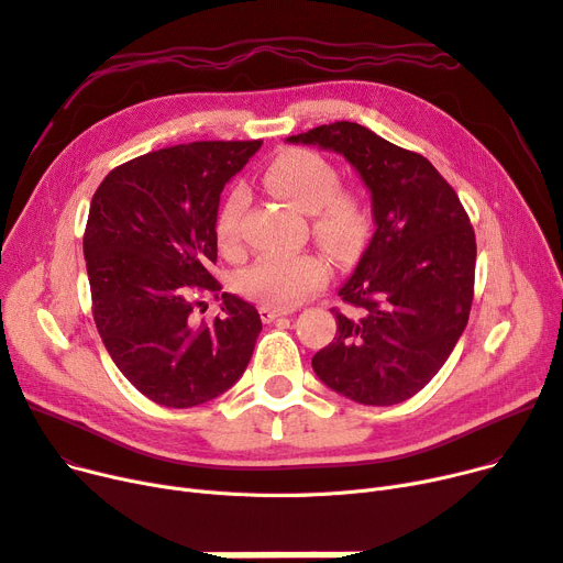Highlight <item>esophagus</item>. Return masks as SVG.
<instances>
[{
	"instance_id": "esophagus-1",
	"label": "esophagus",
	"mask_w": 563,
	"mask_h": 563,
	"mask_svg": "<svg viewBox=\"0 0 563 563\" xmlns=\"http://www.w3.org/2000/svg\"><path fill=\"white\" fill-rule=\"evenodd\" d=\"M291 310H287V308H274V306H260V314H262V322H274V320H278V317H283V314H289Z\"/></svg>"
}]
</instances>
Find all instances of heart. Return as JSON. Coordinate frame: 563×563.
<instances>
[{
	"label": "heart",
	"mask_w": 563,
	"mask_h": 563,
	"mask_svg": "<svg viewBox=\"0 0 563 563\" xmlns=\"http://www.w3.org/2000/svg\"><path fill=\"white\" fill-rule=\"evenodd\" d=\"M264 184L278 198L312 213V232L333 253H350L365 232V211L354 192L340 190L331 161L308 150H287L264 169ZM243 192L232 190L216 213L213 234L225 255L241 249ZM329 278L327 262L314 253L262 255L236 278L241 295L264 306L289 308L303 301Z\"/></svg>",
	"instance_id": "b5f03b06"
}]
</instances>
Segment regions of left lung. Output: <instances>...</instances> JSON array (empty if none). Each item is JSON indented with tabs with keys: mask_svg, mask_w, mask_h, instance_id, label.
Here are the masks:
<instances>
[{
	"mask_svg": "<svg viewBox=\"0 0 563 563\" xmlns=\"http://www.w3.org/2000/svg\"><path fill=\"white\" fill-rule=\"evenodd\" d=\"M345 156L373 200L375 232L354 274L338 289L352 312L312 356L335 394L388 407L439 373L470 320L476 236L455 190L421 154L354 121L287 137Z\"/></svg>",
	"mask_w": 563,
	"mask_h": 563,
	"instance_id": "left-lung-1",
	"label": "left lung"
}]
</instances>
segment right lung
<instances>
[{
    "label": "right lung",
    "mask_w": 563,
    "mask_h": 563,
    "mask_svg": "<svg viewBox=\"0 0 563 563\" xmlns=\"http://www.w3.org/2000/svg\"><path fill=\"white\" fill-rule=\"evenodd\" d=\"M260 146H167L114 167L91 198L85 260L96 329L121 375L163 407L218 398L253 356L255 306L223 291L224 312L211 325L198 328L189 312L223 289L209 274L218 205Z\"/></svg>",
    "instance_id": "1"
}]
</instances>
